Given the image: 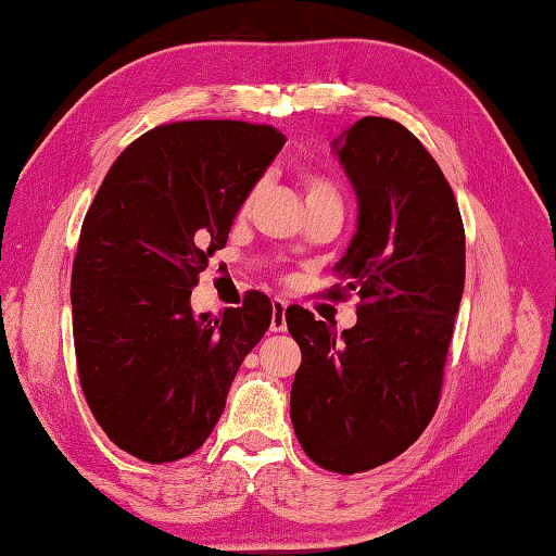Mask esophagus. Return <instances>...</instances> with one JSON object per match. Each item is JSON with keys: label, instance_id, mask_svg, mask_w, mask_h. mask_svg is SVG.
Wrapping results in <instances>:
<instances>
[{"label": "esophagus", "instance_id": "obj_1", "mask_svg": "<svg viewBox=\"0 0 556 556\" xmlns=\"http://www.w3.org/2000/svg\"><path fill=\"white\" fill-rule=\"evenodd\" d=\"M286 300L276 298L274 300V317H270V331H286L288 321H286Z\"/></svg>", "mask_w": 556, "mask_h": 556}]
</instances>
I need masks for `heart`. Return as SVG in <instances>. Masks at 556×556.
Returning <instances> with one entry per match:
<instances>
[{
	"label": "heart",
	"instance_id": "b5f03b06",
	"mask_svg": "<svg viewBox=\"0 0 556 556\" xmlns=\"http://www.w3.org/2000/svg\"><path fill=\"white\" fill-rule=\"evenodd\" d=\"M302 186H305L307 203H317V201H339L341 203L337 188H333L327 179H321V176H317V174H307L305 179H302ZM258 193H261V186L258 184L251 186V191L244 195V201H242V213L249 211Z\"/></svg>",
	"mask_w": 556,
	"mask_h": 556
}]
</instances>
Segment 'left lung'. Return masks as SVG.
I'll return each mask as SVG.
<instances>
[{
  "label": "left lung",
  "mask_w": 556,
  "mask_h": 556,
  "mask_svg": "<svg viewBox=\"0 0 556 556\" xmlns=\"http://www.w3.org/2000/svg\"><path fill=\"white\" fill-rule=\"evenodd\" d=\"M337 152L358 195V232L337 266L349 282L327 298L358 292V321L337 337L309 309H286L302 351L290 418L312 463L355 475L416 443L441 402L465 225L441 166L402 123L361 118Z\"/></svg>",
  "instance_id": "8db88e82"
}]
</instances>
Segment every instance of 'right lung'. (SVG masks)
<instances>
[{
	"mask_svg": "<svg viewBox=\"0 0 556 556\" xmlns=\"http://www.w3.org/2000/svg\"><path fill=\"white\" fill-rule=\"evenodd\" d=\"M282 144L274 125H156L113 162L84 217L72 266L79 384L103 433L142 463L207 441L270 327L264 292L193 317L191 290Z\"/></svg>",
	"mask_w": 556,
	"mask_h": 556,
	"instance_id": "right-lung-1",
	"label": "right lung"
}]
</instances>
